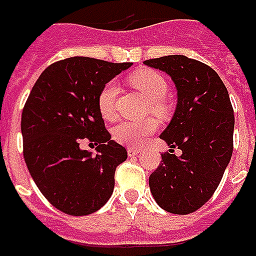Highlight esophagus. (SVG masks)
<instances>
[{
  "instance_id": "obj_1",
  "label": "esophagus",
  "mask_w": 256,
  "mask_h": 256,
  "mask_svg": "<svg viewBox=\"0 0 256 256\" xmlns=\"http://www.w3.org/2000/svg\"><path fill=\"white\" fill-rule=\"evenodd\" d=\"M138 153H140V150H138V149H134V148H128V157H134V156H137Z\"/></svg>"
}]
</instances>
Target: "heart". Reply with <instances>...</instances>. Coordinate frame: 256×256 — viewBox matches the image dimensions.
Returning <instances> with one entry per match:
<instances>
[{
    "label": "heart",
    "instance_id": "1",
    "mask_svg": "<svg viewBox=\"0 0 256 256\" xmlns=\"http://www.w3.org/2000/svg\"><path fill=\"white\" fill-rule=\"evenodd\" d=\"M128 84L150 102V111L158 118H164L168 114V106L164 102L168 84L160 73L152 69H141L134 72L128 77ZM118 88L114 82H107L100 90L98 96V108L104 119L115 118V102H116ZM157 128L154 119H146L144 122H128L123 120L112 130L114 140L128 146L137 148L149 136H152Z\"/></svg>",
    "mask_w": 256,
    "mask_h": 256
}]
</instances>
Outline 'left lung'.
Segmentation results:
<instances>
[{
	"instance_id": "obj_1",
	"label": "left lung",
	"mask_w": 256,
	"mask_h": 256,
	"mask_svg": "<svg viewBox=\"0 0 256 256\" xmlns=\"http://www.w3.org/2000/svg\"><path fill=\"white\" fill-rule=\"evenodd\" d=\"M170 76L178 90L171 122L162 133L170 153L149 176L157 205L188 214L212 198L234 152V115L228 90L210 66L184 56L144 60ZM182 150L179 158L174 148Z\"/></svg>"
}]
</instances>
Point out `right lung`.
Wrapping results in <instances>:
<instances>
[{
    "label": "right lung",
    "instance_id": "add662e5",
    "mask_svg": "<svg viewBox=\"0 0 256 256\" xmlns=\"http://www.w3.org/2000/svg\"><path fill=\"white\" fill-rule=\"evenodd\" d=\"M132 65L72 56L48 66L32 86L22 114L24 160L42 194L66 214L94 213L112 194L128 152L111 140L98 96ZM85 138L98 145L96 155L80 148Z\"/></svg>",
    "mask_w": 256,
    "mask_h": 256
}]
</instances>
